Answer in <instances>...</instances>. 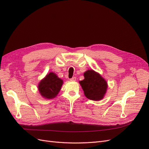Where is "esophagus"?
<instances>
[{
  "instance_id": "34e87169",
  "label": "esophagus",
  "mask_w": 149,
  "mask_h": 149,
  "mask_svg": "<svg viewBox=\"0 0 149 149\" xmlns=\"http://www.w3.org/2000/svg\"><path fill=\"white\" fill-rule=\"evenodd\" d=\"M76 80V77H73V78L70 79V81H75Z\"/></svg>"
}]
</instances>
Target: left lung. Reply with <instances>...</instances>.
<instances>
[{"instance_id":"8db88e82","label":"left lung","mask_w":149,"mask_h":149,"mask_svg":"<svg viewBox=\"0 0 149 149\" xmlns=\"http://www.w3.org/2000/svg\"><path fill=\"white\" fill-rule=\"evenodd\" d=\"M84 79L79 81L85 96L93 101H100L104 96L107 88L106 81L93 70L84 73Z\"/></svg>"}]
</instances>
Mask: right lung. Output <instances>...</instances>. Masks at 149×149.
I'll use <instances>...</instances> for the list:
<instances>
[{"label": "right lung", "instance_id": "1", "mask_svg": "<svg viewBox=\"0 0 149 149\" xmlns=\"http://www.w3.org/2000/svg\"><path fill=\"white\" fill-rule=\"evenodd\" d=\"M63 80L58 77L55 73H49L47 74L38 84V91L43 97L45 99H52L55 97L60 92Z\"/></svg>", "mask_w": 149, "mask_h": 149}]
</instances>
